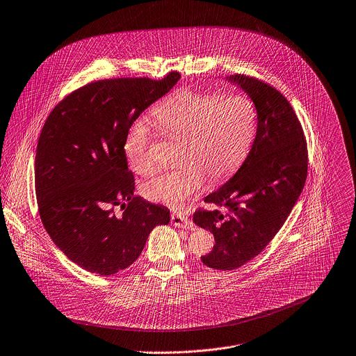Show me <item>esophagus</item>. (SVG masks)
Wrapping results in <instances>:
<instances>
[{"label":"esophagus","instance_id":"1","mask_svg":"<svg viewBox=\"0 0 356 356\" xmlns=\"http://www.w3.org/2000/svg\"><path fill=\"white\" fill-rule=\"evenodd\" d=\"M171 222H172V225H175L178 228L193 229V222L182 213H172L171 214Z\"/></svg>","mask_w":356,"mask_h":356}]
</instances>
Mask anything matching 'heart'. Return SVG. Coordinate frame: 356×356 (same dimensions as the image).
<instances>
[{
    "label": "heart",
    "mask_w": 356,
    "mask_h": 356,
    "mask_svg": "<svg viewBox=\"0 0 356 356\" xmlns=\"http://www.w3.org/2000/svg\"><path fill=\"white\" fill-rule=\"evenodd\" d=\"M153 121L161 131L179 139L178 167L147 179L145 199L179 207L197 193L207 177L220 182L234 174L246 159L257 128L253 103L242 95H211L184 89L157 104ZM150 128L146 121L132 124L124 142L131 168L146 175L154 164L149 156Z\"/></svg>",
    "instance_id": "heart-1"
}]
</instances>
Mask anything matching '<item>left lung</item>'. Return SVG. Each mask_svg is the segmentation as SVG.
<instances>
[{
    "label": "left lung",
    "instance_id": "obj_1",
    "mask_svg": "<svg viewBox=\"0 0 356 356\" xmlns=\"http://www.w3.org/2000/svg\"><path fill=\"white\" fill-rule=\"evenodd\" d=\"M225 79L253 102L257 129L235 175L204 197L207 203L225 206L227 213L199 209L193 214L195 224L214 235L216 245L202 261L217 270L238 268L268 245L295 206L307 175L306 140L288 100L256 78Z\"/></svg>",
    "mask_w": 356,
    "mask_h": 356
}]
</instances>
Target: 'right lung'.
<instances>
[{
	"label": "right lung",
	"instance_id": "obj_1",
	"mask_svg": "<svg viewBox=\"0 0 356 356\" xmlns=\"http://www.w3.org/2000/svg\"><path fill=\"white\" fill-rule=\"evenodd\" d=\"M118 78L92 82L49 115L36 150L42 222L63 253L86 271L111 275L131 266L170 210L134 196L124 142L136 118L179 81ZM115 205L124 211L118 216Z\"/></svg>",
	"mask_w": 356,
	"mask_h": 356
}]
</instances>
